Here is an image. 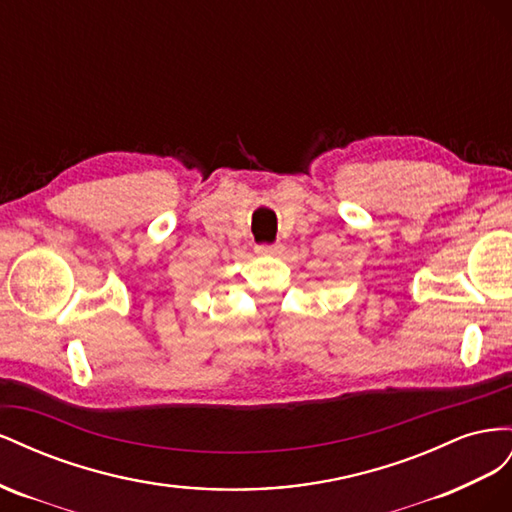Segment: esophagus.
Segmentation results:
<instances>
[{
  "mask_svg": "<svg viewBox=\"0 0 512 512\" xmlns=\"http://www.w3.org/2000/svg\"><path fill=\"white\" fill-rule=\"evenodd\" d=\"M255 251L259 255H281L283 253V244H257Z\"/></svg>",
  "mask_w": 512,
  "mask_h": 512,
  "instance_id": "esophagus-1",
  "label": "esophagus"
}]
</instances>
